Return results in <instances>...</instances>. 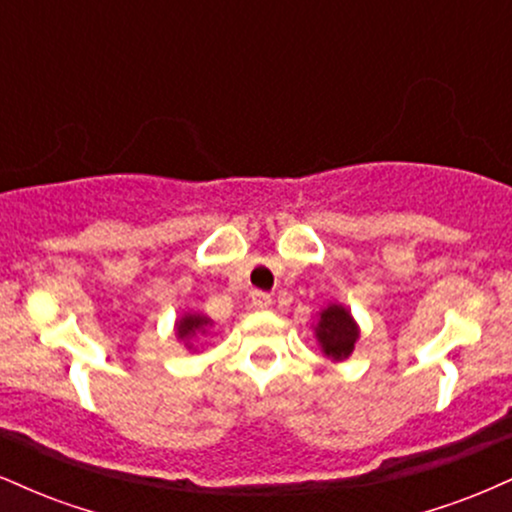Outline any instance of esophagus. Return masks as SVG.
Here are the masks:
<instances>
[{"label": "esophagus", "instance_id": "34e87169", "mask_svg": "<svg viewBox=\"0 0 512 512\" xmlns=\"http://www.w3.org/2000/svg\"><path fill=\"white\" fill-rule=\"evenodd\" d=\"M252 305H255L257 310H264V308H269V305H272V296H269V293L255 291V293H252Z\"/></svg>", "mask_w": 512, "mask_h": 512}]
</instances>
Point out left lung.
<instances>
[{
	"label": "left lung",
	"instance_id": "8db88e82",
	"mask_svg": "<svg viewBox=\"0 0 512 512\" xmlns=\"http://www.w3.org/2000/svg\"><path fill=\"white\" fill-rule=\"evenodd\" d=\"M313 337L320 346L322 356L330 358L332 363H342L354 354L361 327L351 315V310L344 303H327L317 313V322H313Z\"/></svg>",
	"mask_w": 512,
	"mask_h": 512
}]
</instances>
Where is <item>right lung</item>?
<instances>
[{
	"instance_id": "1",
	"label": "right lung",
	"mask_w": 512,
	"mask_h": 512,
	"mask_svg": "<svg viewBox=\"0 0 512 512\" xmlns=\"http://www.w3.org/2000/svg\"><path fill=\"white\" fill-rule=\"evenodd\" d=\"M211 325H214V320H211L209 315L197 313V310H185V313L175 320V339H178L185 349L197 351L195 342L209 332Z\"/></svg>"
}]
</instances>
